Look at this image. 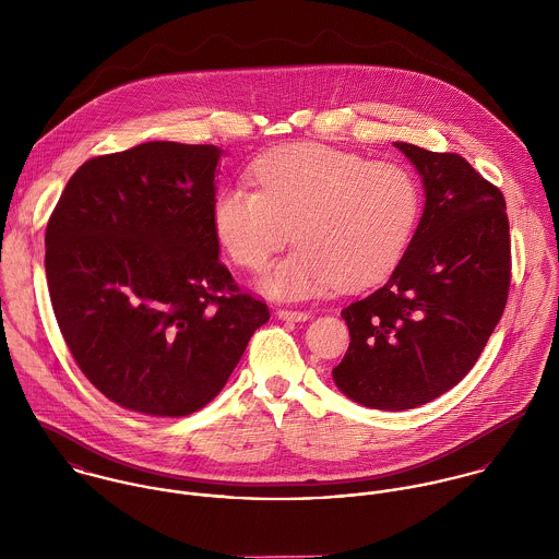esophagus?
<instances>
[{
	"label": "esophagus",
	"mask_w": 559,
	"mask_h": 559,
	"mask_svg": "<svg viewBox=\"0 0 559 559\" xmlns=\"http://www.w3.org/2000/svg\"><path fill=\"white\" fill-rule=\"evenodd\" d=\"M275 317L280 320H293V322H304V320L310 319V312H297V310H284L280 308L275 312Z\"/></svg>",
	"instance_id": "esophagus-1"
}]
</instances>
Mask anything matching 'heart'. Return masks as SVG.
Returning a JSON list of instances; mask_svg holds the SVG:
<instances>
[{
  "label": "heart",
  "instance_id": "b5f03b06",
  "mask_svg": "<svg viewBox=\"0 0 559 559\" xmlns=\"http://www.w3.org/2000/svg\"><path fill=\"white\" fill-rule=\"evenodd\" d=\"M251 174L258 189H222L211 222L230 260L249 271L269 264L293 226L299 247L260 282L277 299L377 284L399 264L419 222V185L399 163L297 142L262 155Z\"/></svg>",
  "mask_w": 559,
  "mask_h": 559
}]
</instances>
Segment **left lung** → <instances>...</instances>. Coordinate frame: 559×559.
Listing matches in <instances>:
<instances>
[{"mask_svg": "<svg viewBox=\"0 0 559 559\" xmlns=\"http://www.w3.org/2000/svg\"><path fill=\"white\" fill-rule=\"evenodd\" d=\"M421 176L424 213L390 280L342 310L350 344L331 370L368 408L439 399L478 361L510 288V228L501 191L454 153L396 142Z\"/></svg>", "mask_w": 559, "mask_h": 559, "instance_id": "1", "label": "left lung"}]
</instances>
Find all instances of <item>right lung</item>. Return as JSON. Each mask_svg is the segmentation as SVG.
<instances>
[{
    "label": "right lung",
    "instance_id": "obj_1",
    "mask_svg": "<svg viewBox=\"0 0 559 559\" xmlns=\"http://www.w3.org/2000/svg\"><path fill=\"white\" fill-rule=\"evenodd\" d=\"M222 148L148 142L85 160L45 235L60 331L116 404L180 417L215 399L269 308L219 262Z\"/></svg>",
    "mask_w": 559,
    "mask_h": 559
}]
</instances>
